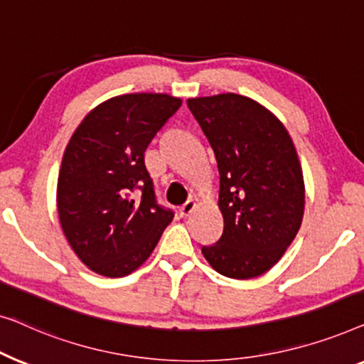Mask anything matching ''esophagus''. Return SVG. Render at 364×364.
<instances>
[{
  "label": "esophagus",
  "mask_w": 364,
  "mask_h": 364,
  "mask_svg": "<svg viewBox=\"0 0 364 364\" xmlns=\"http://www.w3.org/2000/svg\"><path fill=\"white\" fill-rule=\"evenodd\" d=\"M194 208H196V203H194V201H188L186 204H183V206L180 208V216L188 218L189 214L194 211Z\"/></svg>",
  "instance_id": "esophagus-1"
}]
</instances>
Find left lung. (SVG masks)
Masks as SVG:
<instances>
[{
    "mask_svg": "<svg viewBox=\"0 0 364 364\" xmlns=\"http://www.w3.org/2000/svg\"><path fill=\"white\" fill-rule=\"evenodd\" d=\"M219 170L224 231L203 245L209 265L229 279H254L274 267L295 239L305 211V183L289 132L249 97L188 99Z\"/></svg>",
    "mask_w": 364,
    "mask_h": 364,
    "instance_id": "1",
    "label": "left lung"
}]
</instances>
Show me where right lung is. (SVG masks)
I'll list each match as a JSON object with an SVG mask.
<instances>
[{
    "label": "right lung",
    "mask_w": 364,
    "mask_h": 364,
    "mask_svg": "<svg viewBox=\"0 0 364 364\" xmlns=\"http://www.w3.org/2000/svg\"><path fill=\"white\" fill-rule=\"evenodd\" d=\"M180 97L125 94L92 109L65 146L58 178L59 223L92 272L125 277L150 257L173 213L155 201L145 150L180 109ZM136 187L142 196L132 198Z\"/></svg>",
    "instance_id": "1"
}]
</instances>
